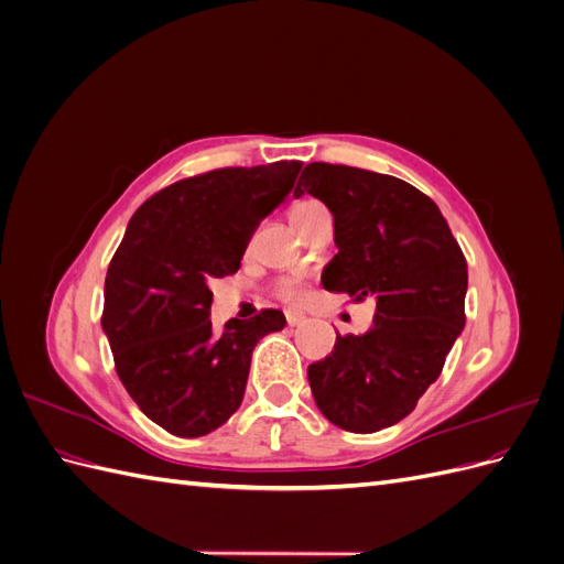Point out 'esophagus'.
<instances>
[{
    "label": "esophagus",
    "mask_w": 564,
    "mask_h": 564,
    "mask_svg": "<svg viewBox=\"0 0 564 564\" xmlns=\"http://www.w3.org/2000/svg\"><path fill=\"white\" fill-rule=\"evenodd\" d=\"M286 322H289V327H299V324L305 322V315L303 313H286Z\"/></svg>",
    "instance_id": "34e87169"
}]
</instances>
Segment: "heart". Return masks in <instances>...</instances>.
Instances as JSON below:
<instances>
[{
	"instance_id": "b5f03b06",
	"label": "heart",
	"mask_w": 564,
	"mask_h": 564,
	"mask_svg": "<svg viewBox=\"0 0 564 564\" xmlns=\"http://www.w3.org/2000/svg\"><path fill=\"white\" fill-rule=\"evenodd\" d=\"M319 202H313V199H303L299 202L296 207L292 209V220L308 214L311 209H315ZM272 294H275L280 301L284 303H301L305 299V294H308V280L305 278H282L275 282V286H272Z\"/></svg>"
}]
</instances>
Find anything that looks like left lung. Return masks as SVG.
I'll list each match as a JSON object with an SVG mask.
<instances>
[{"label":"left lung","mask_w":564,"mask_h":564,"mask_svg":"<svg viewBox=\"0 0 564 564\" xmlns=\"http://www.w3.org/2000/svg\"><path fill=\"white\" fill-rule=\"evenodd\" d=\"M303 193L334 214L338 253L324 289L377 296L371 329L336 336L332 355L308 367L313 398L338 429L377 433L412 414L445 367L466 324V256L437 204L395 176L313 162Z\"/></svg>","instance_id":"obj_1"}]
</instances>
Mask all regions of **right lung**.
I'll return each mask as SVG.
<instances>
[{
  "instance_id": "obj_1",
  "label": "right lung",
  "mask_w": 564,
  "mask_h": 564,
  "mask_svg": "<svg viewBox=\"0 0 564 564\" xmlns=\"http://www.w3.org/2000/svg\"><path fill=\"white\" fill-rule=\"evenodd\" d=\"M301 162L226 166L176 181L131 216L106 275L104 332L141 412L176 437L224 425L242 404L251 350L280 311L212 329L216 278L237 272L256 226L292 193Z\"/></svg>"
}]
</instances>
